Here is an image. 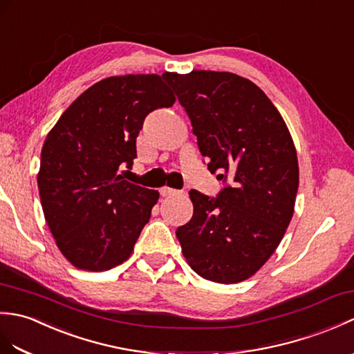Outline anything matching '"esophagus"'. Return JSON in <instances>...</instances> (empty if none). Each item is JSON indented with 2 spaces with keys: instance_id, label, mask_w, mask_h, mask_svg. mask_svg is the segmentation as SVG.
<instances>
[{
  "instance_id": "1",
  "label": "esophagus",
  "mask_w": 354,
  "mask_h": 354,
  "mask_svg": "<svg viewBox=\"0 0 354 354\" xmlns=\"http://www.w3.org/2000/svg\"><path fill=\"white\" fill-rule=\"evenodd\" d=\"M160 193H161L162 196H175V194H179L180 192H179V190H175V188H170V187H162L161 190H160Z\"/></svg>"
}]
</instances>
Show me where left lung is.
<instances>
[{"mask_svg":"<svg viewBox=\"0 0 354 354\" xmlns=\"http://www.w3.org/2000/svg\"><path fill=\"white\" fill-rule=\"evenodd\" d=\"M192 120L208 170L226 185L217 199L190 192L193 217L176 229L197 274L238 283L266 264L294 214L299 161L292 137L267 95L231 72L162 75Z\"/></svg>","mask_w":354,"mask_h":354,"instance_id":"1","label":"left lung"}]
</instances>
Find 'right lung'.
<instances>
[{"label": "right lung", "instance_id": "obj_1", "mask_svg": "<svg viewBox=\"0 0 354 354\" xmlns=\"http://www.w3.org/2000/svg\"><path fill=\"white\" fill-rule=\"evenodd\" d=\"M175 95L160 75H120L81 93L49 131L37 185L55 244L73 267L105 271L127 261L157 203V190L119 175L137 158L151 111Z\"/></svg>", "mask_w": 354, "mask_h": 354}]
</instances>
